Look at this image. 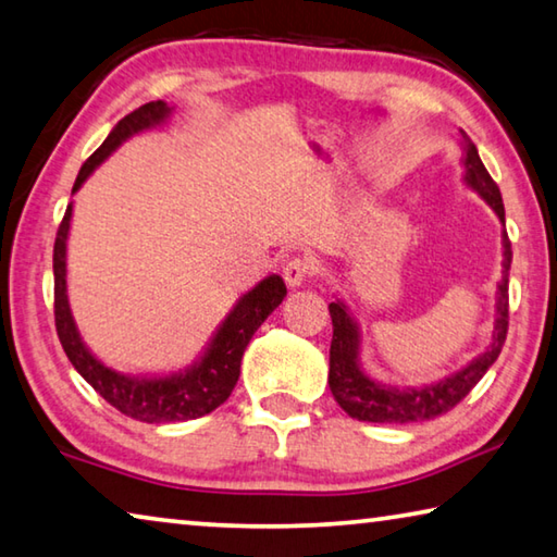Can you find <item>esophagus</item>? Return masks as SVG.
Returning <instances> with one entry per match:
<instances>
[{"label":"esophagus","instance_id":"1","mask_svg":"<svg viewBox=\"0 0 557 557\" xmlns=\"http://www.w3.org/2000/svg\"><path fill=\"white\" fill-rule=\"evenodd\" d=\"M313 276V263L308 261V259H304V257H294V259H288L286 261V267H284V278H286V284L288 286H300V284H306L308 278Z\"/></svg>","mask_w":557,"mask_h":557}]
</instances>
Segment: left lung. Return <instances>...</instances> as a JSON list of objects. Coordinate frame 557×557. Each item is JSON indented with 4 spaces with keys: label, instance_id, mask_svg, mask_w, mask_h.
<instances>
[{
    "label": "left lung",
    "instance_id": "1",
    "mask_svg": "<svg viewBox=\"0 0 557 557\" xmlns=\"http://www.w3.org/2000/svg\"><path fill=\"white\" fill-rule=\"evenodd\" d=\"M463 150H467V182L476 193L494 207L500 222H506L504 199L500 189L488 175L484 162L479 158L476 145L471 143L467 133L461 131ZM510 239L504 232V278L498 284V318L494 325V343L491 348L479 355L469 368H463L457 375L442 380L440 385L424 389H389L382 387L362 375L358 364V327L352 318L345 311V306L331 304L327 311L333 318V341H331V372H327V385L345 412L360 422H377V424H412L436 419L457 407L463 397L469 395L473 385L486 375V370L496 362L500 348L506 343L508 333V271H510Z\"/></svg>",
    "mask_w": 557,
    "mask_h": 557
}]
</instances>
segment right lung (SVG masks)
Instances as JSON below:
<instances>
[{
	"label": "right lung",
	"instance_id": "obj_1",
	"mask_svg": "<svg viewBox=\"0 0 557 557\" xmlns=\"http://www.w3.org/2000/svg\"><path fill=\"white\" fill-rule=\"evenodd\" d=\"M170 113L168 103L152 100L135 108L127 113L121 123L113 127L106 143L90 154L81 168L73 193L84 185V180L94 172L127 135L143 131V127L158 125L165 121ZM71 224V205L63 214L57 242H53V321H57V333L63 352L69 355L73 368L81 372L90 387H94L108 405L115 407L125 417L138 419L148 424H165V422H185V419H197L214 412L219 405L226 403L232 389L239 380L242 355L249 345L251 335L259 331V325L267 321L281 300L286 296V284L281 276H269L261 284L249 290L239 304L234 306L230 318L219 327L212 345L205 352L202 362L197 368L182 372V375L160 377V380H138L125 377L117 372L108 370L100 364L94 355L81 343L76 325L69 311L66 300V236Z\"/></svg>",
	"mask_w": 557,
	"mask_h": 557
}]
</instances>
